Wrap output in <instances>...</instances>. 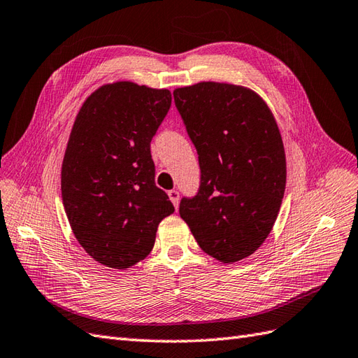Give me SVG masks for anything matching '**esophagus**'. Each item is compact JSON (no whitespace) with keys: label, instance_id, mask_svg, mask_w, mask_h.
<instances>
[{"label":"esophagus","instance_id":"1","mask_svg":"<svg viewBox=\"0 0 358 358\" xmlns=\"http://www.w3.org/2000/svg\"><path fill=\"white\" fill-rule=\"evenodd\" d=\"M169 197H170V200L173 202V205L178 208V205H179V191L178 189H170L169 191Z\"/></svg>","mask_w":358,"mask_h":358}]
</instances>
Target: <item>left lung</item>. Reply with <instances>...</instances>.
<instances>
[{
    "instance_id": "1",
    "label": "left lung",
    "mask_w": 358,
    "mask_h": 358,
    "mask_svg": "<svg viewBox=\"0 0 358 358\" xmlns=\"http://www.w3.org/2000/svg\"><path fill=\"white\" fill-rule=\"evenodd\" d=\"M174 103L193 141L200 185L179 214L197 245L222 263L254 254L273 228L285 191V153L264 100L243 86L200 82Z\"/></svg>"
}]
</instances>
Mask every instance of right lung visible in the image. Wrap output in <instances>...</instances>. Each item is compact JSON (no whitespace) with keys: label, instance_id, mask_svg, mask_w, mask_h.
Segmentation results:
<instances>
[{"label":"right lung","instance_id":"1","mask_svg":"<svg viewBox=\"0 0 358 358\" xmlns=\"http://www.w3.org/2000/svg\"><path fill=\"white\" fill-rule=\"evenodd\" d=\"M171 106L169 90L104 85L78 110L62 164V200L77 241L100 264L127 268L153 249L174 213L155 184L152 138Z\"/></svg>","mask_w":358,"mask_h":358}]
</instances>
